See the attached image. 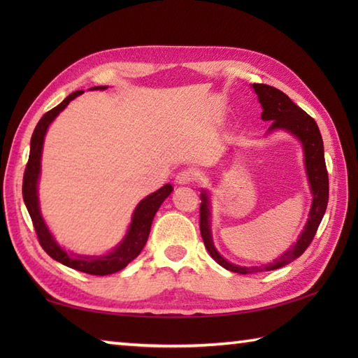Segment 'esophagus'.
<instances>
[{
  "label": "esophagus",
  "mask_w": 358,
  "mask_h": 358,
  "mask_svg": "<svg viewBox=\"0 0 358 358\" xmlns=\"http://www.w3.org/2000/svg\"><path fill=\"white\" fill-rule=\"evenodd\" d=\"M199 172H195L192 169H185L178 172L177 175V183L178 185H194L199 181Z\"/></svg>",
  "instance_id": "obj_1"
}]
</instances>
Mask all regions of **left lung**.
<instances>
[{
  "label": "left lung",
  "instance_id": "obj_1",
  "mask_svg": "<svg viewBox=\"0 0 358 358\" xmlns=\"http://www.w3.org/2000/svg\"><path fill=\"white\" fill-rule=\"evenodd\" d=\"M254 90L258 95V100L262 103V118L264 121H272L271 129H286V131L292 132L299 136L303 143V149H305V163L306 171L309 177L310 189H313V208L309 212V220L305 226V231L301 232L299 241L281 255L278 260L273 262L264 268H241V266H235L217 252L214 248V243L210 238V226H209V204L206 194H201L203 203L200 204V232L201 238L204 241L208 252L214 260L223 266L224 269L237 272V273H255L262 271H273L294 262L299 258L305 250L309 248L310 241L314 240L318 226L322 223V218L326 212L329 199V178H328V169H326L324 163V150H323V140L322 134L318 131V126L313 117L299 108L291 98L286 94L281 92L277 87L269 85H257L254 83Z\"/></svg>",
  "mask_w": 358,
  "mask_h": 358
}]
</instances>
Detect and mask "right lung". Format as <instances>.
I'll list each match as a JSON object with an SVG mask.
<instances>
[{
  "label": "right lung",
  "mask_w": 358,
  "mask_h": 358,
  "mask_svg": "<svg viewBox=\"0 0 358 358\" xmlns=\"http://www.w3.org/2000/svg\"><path fill=\"white\" fill-rule=\"evenodd\" d=\"M94 89H104V86H98ZM81 94L83 90H77V92L71 94L63 103H59L57 108H53L52 110L45 112L43 118L38 121V124L32 134V140H30L29 162L26 164L24 177H22V199H24L29 215L32 218L38 241H40L41 248L45 250V254L50 255L53 260L63 263L64 266H69L72 269L90 273V275H109V273H115L121 269H124L126 266L134 260V258L138 257V254L141 252L144 245H146L148 241L152 220H154L158 208L162 206V203L171 195L173 187L171 185H164L162 189H158L157 192L146 196V199L136 206L126 238L109 255H104V257L78 255L77 257V255L67 254L66 250H63L57 245V241L52 238L50 232L48 231V227H45L40 214V208H38L36 183H38V177H40V159H41L43 141H44L45 131H48V127L53 121V118H55L58 113L73 100V98H77Z\"/></svg>",
  "instance_id": "obj_1"
}]
</instances>
